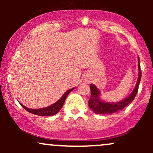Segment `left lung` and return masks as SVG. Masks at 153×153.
Listing matches in <instances>:
<instances>
[{
  "label": "left lung",
  "mask_w": 153,
  "mask_h": 153,
  "mask_svg": "<svg viewBox=\"0 0 153 153\" xmlns=\"http://www.w3.org/2000/svg\"><path fill=\"white\" fill-rule=\"evenodd\" d=\"M140 60V59H139ZM139 68V77L137 82L136 86H135L134 91H132L130 96L126 99L122 100L119 102L115 103H106L101 101L100 100L99 95L100 92L98 88L93 84H91V98L88 100V106L96 114H113L119 111L122 110L124 107H126L128 104H129L131 101L134 100L138 92L139 85H140V80H141L142 72L140 66V61L138 62Z\"/></svg>",
  "instance_id": "8db88e82"
}]
</instances>
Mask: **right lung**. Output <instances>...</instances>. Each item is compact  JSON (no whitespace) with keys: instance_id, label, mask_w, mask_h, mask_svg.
<instances>
[{"instance_id":"right-lung-1","label":"right lung","mask_w":153,"mask_h":153,"mask_svg":"<svg viewBox=\"0 0 153 153\" xmlns=\"http://www.w3.org/2000/svg\"><path fill=\"white\" fill-rule=\"evenodd\" d=\"M73 89H74V88L72 89H70V90H68V91H66L58 101H57L55 103L51 105L50 106L46 107V108H38V109H32V108H27V107L23 106L22 103H20V104L22 105V106L26 111L30 112V113L33 114L38 115V116H47V117L53 116L54 114H56L57 113H58L59 111L61 109V108L62 107L63 104H64L65 101L66 99V97L68 96V94H70V92H71Z\"/></svg>"}]
</instances>
